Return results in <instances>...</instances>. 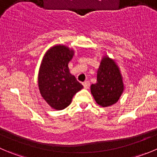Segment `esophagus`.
<instances>
[{"label": "esophagus", "mask_w": 157, "mask_h": 157, "mask_svg": "<svg viewBox=\"0 0 157 157\" xmlns=\"http://www.w3.org/2000/svg\"><path fill=\"white\" fill-rule=\"evenodd\" d=\"M83 87L85 89H88L90 87V82L89 81H85L83 83Z\"/></svg>", "instance_id": "1"}]
</instances>
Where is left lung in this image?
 Listing matches in <instances>:
<instances>
[{"instance_id":"1","label":"left lung","mask_w":157,"mask_h":157,"mask_svg":"<svg viewBox=\"0 0 157 157\" xmlns=\"http://www.w3.org/2000/svg\"><path fill=\"white\" fill-rule=\"evenodd\" d=\"M124 83L119 67L114 59L105 56L97 72V83L91 84L90 92L98 105L108 107L119 100Z\"/></svg>"}]
</instances>
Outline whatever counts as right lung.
Instances as JSON below:
<instances>
[{
  "label": "right lung",
  "mask_w": 157,
  "mask_h": 157,
  "mask_svg": "<svg viewBox=\"0 0 157 157\" xmlns=\"http://www.w3.org/2000/svg\"><path fill=\"white\" fill-rule=\"evenodd\" d=\"M74 55V49L56 45L45 52L41 63L38 83L41 95L55 110L68 107L73 97L83 88L70 73L68 63Z\"/></svg>",
  "instance_id": "add662e5"
}]
</instances>
